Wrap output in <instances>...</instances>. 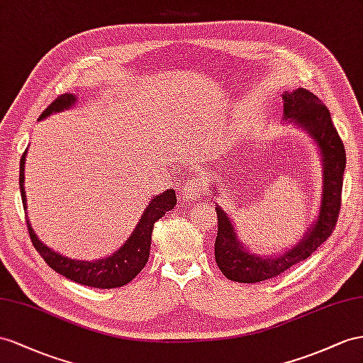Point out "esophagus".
<instances>
[{
	"instance_id": "obj_1",
	"label": "esophagus",
	"mask_w": 363,
	"mask_h": 363,
	"mask_svg": "<svg viewBox=\"0 0 363 363\" xmlns=\"http://www.w3.org/2000/svg\"><path fill=\"white\" fill-rule=\"evenodd\" d=\"M202 191H203L202 182L199 179H190V181L185 182L184 187H182V199L185 202L194 201V199H198L201 196Z\"/></svg>"
}]
</instances>
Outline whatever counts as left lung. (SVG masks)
<instances>
[{"instance_id":"left-lung-1","label":"left lung","mask_w":363,"mask_h":363,"mask_svg":"<svg viewBox=\"0 0 363 363\" xmlns=\"http://www.w3.org/2000/svg\"><path fill=\"white\" fill-rule=\"evenodd\" d=\"M284 119L301 127L318 145L322 156V198L314 224L294 247L282 255L265 257L248 252L240 242L231 219L216 207L218 236L215 240V259L219 270L230 281L256 284L282 274L297 262L305 261L327 240L340 211V194L347 155L336 127L333 125L328 108L322 101L305 89L284 93ZM218 194V193H216Z\"/></svg>"}]
</instances>
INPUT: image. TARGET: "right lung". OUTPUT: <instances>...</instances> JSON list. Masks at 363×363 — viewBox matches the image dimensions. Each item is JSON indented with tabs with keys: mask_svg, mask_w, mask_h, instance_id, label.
I'll return each instance as SVG.
<instances>
[{
	"mask_svg": "<svg viewBox=\"0 0 363 363\" xmlns=\"http://www.w3.org/2000/svg\"><path fill=\"white\" fill-rule=\"evenodd\" d=\"M77 102V96L72 93H64L58 96L52 104L45 108L40 119L50 116L52 113H58L70 108ZM26 153L24 152L21 161H20V189H21V198L24 208H27L26 203V191H24V164H26ZM176 206V194L174 190L169 189L157 194L143 213L141 219H139L138 225L135 227L133 233L128 236L125 244L121 247L113 255L108 257L98 259V261H78V259H70L62 256L52 248L45 247L30 225L29 219H27V230H29V236L32 239V244L36 248V252L41 255L52 270L62 274L64 277L70 279V281L87 285L93 288H118L123 286L143 272L145 267L148 256H150V244H152V231L153 225L157 219H161L167 211L173 210Z\"/></svg>",
	"mask_w": 363,
	"mask_h": 363,
	"instance_id": "add662e5",
	"label": "right lung"
}]
</instances>
